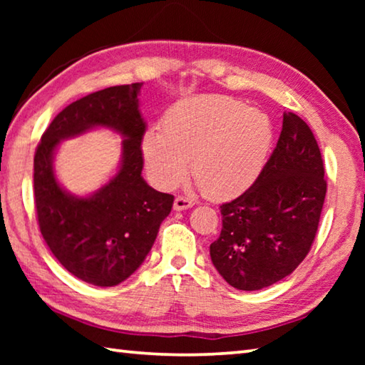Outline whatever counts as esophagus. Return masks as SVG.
<instances>
[{
    "instance_id": "34e87169",
    "label": "esophagus",
    "mask_w": 365,
    "mask_h": 365,
    "mask_svg": "<svg viewBox=\"0 0 365 365\" xmlns=\"http://www.w3.org/2000/svg\"><path fill=\"white\" fill-rule=\"evenodd\" d=\"M193 206H195L193 200H190V197H185V196H178V197H175V201H174L175 211H185V209H190Z\"/></svg>"
}]
</instances>
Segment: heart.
Masks as SVG:
<instances>
[{"mask_svg":"<svg viewBox=\"0 0 365 365\" xmlns=\"http://www.w3.org/2000/svg\"><path fill=\"white\" fill-rule=\"evenodd\" d=\"M274 143L270 117L220 95L187 98L163 119V130L143 137L146 168L163 188H174L188 174L209 197L225 200L252 187Z\"/></svg>","mask_w":365,"mask_h":365,"instance_id":"heart-1","label":"heart"}]
</instances>
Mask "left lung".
Returning a JSON list of instances; mask_svg holds the SVG:
<instances>
[{
    "instance_id": "left-lung-1",
    "label": "left lung",
    "mask_w": 365,
    "mask_h": 365,
    "mask_svg": "<svg viewBox=\"0 0 365 365\" xmlns=\"http://www.w3.org/2000/svg\"><path fill=\"white\" fill-rule=\"evenodd\" d=\"M324 160L314 133L283 114L280 138L252 187L220 206V237L211 261L237 289L256 292L285 279L304 261L325 201Z\"/></svg>"
}]
</instances>
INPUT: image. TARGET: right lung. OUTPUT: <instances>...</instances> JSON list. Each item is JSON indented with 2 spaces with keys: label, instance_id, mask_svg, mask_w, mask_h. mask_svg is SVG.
Wrapping results in <instances>:
<instances>
[{
  "label": "right lung",
  "instance_id": "1",
  "mask_svg": "<svg viewBox=\"0 0 365 365\" xmlns=\"http://www.w3.org/2000/svg\"><path fill=\"white\" fill-rule=\"evenodd\" d=\"M141 85L109 86L73 101L49 123L35 153V207L43 240L66 270L95 287H115L138 270L174 205V196L151 188L141 175L146 130ZM95 128L124 138L121 163L101 189L77 197L58 183L53 156L61 140Z\"/></svg>",
  "mask_w": 365,
  "mask_h": 365
}]
</instances>
